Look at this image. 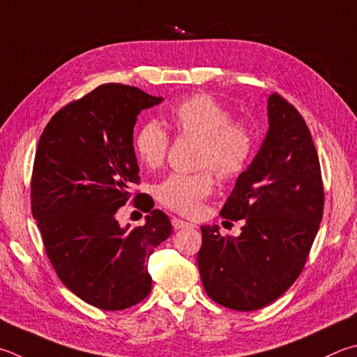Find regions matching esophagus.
I'll return each instance as SVG.
<instances>
[{
  "mask_svg": "<svg viewBox=\"0 0 357 357\" xmlns=\"http://www.w3.org/2000/svg\"><path fill=\"white\" fill-rule=\"evenodd\" d=\"M172 225L174 229H183V228H187V226H192L190 223H187V222H184V220L176 218V217L172 218Z\"/></svg>",
  "mask_w": 357,
  "mask_h": 357,
  "instance_id": "1",
  "label": "esophagus"
}]
</instances>
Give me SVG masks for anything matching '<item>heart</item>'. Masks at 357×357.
<instances>
[{
  "label": "heart",
  "mask_w": 357,
  "mask_h": 357,
  "mask_svg": "<svg viewBox=\"0 0 357 357\" xmlns=\"http://www.w3.org/2000/svg\"><path fill=\"white\" fill-rule=\"evenodd\" d=\"M168 121L179 137L198 139L192 174H170L158 185L159 203L183 215H195L213 190V173L232 181L248 168L255 156L256 134L246 121L232 120L228 107L207 93L192 95L168 109ZM170 137L158 121H145L134 134V154L150 170L164 165ZM214 172H212L211 170Z\"/></svg>",
  "instance_id": "b5f03b06"
}]
</instances>
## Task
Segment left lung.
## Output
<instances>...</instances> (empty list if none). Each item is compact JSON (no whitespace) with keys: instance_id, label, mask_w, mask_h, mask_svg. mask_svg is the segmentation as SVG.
I'll return each instance as SVG.
<instances>
[{"instance_id":"1","label":"left lung","mask_w":357,"mask_h":357,"mask_svg":"<svg viewBox=\"0 0 357 357\" xmlns=\"http://www.w3.org/2000/svg\"><path fill=\"white\" fill-rule=\"evenodd\" d=\"M268 125L257 156L220 212L245 220L242 234L201 226L198 268L206 294L242 312L268 306L296 281L325 207L312 135L296 107L276 92L268 96Z\"/></svg>"}]
</instances>
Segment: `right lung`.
I'll return each instance as SVG.
<instances>
[{"label": "right lung", "mask_w": 357, "mask_h": 357, "mask_svg": "<svg viewBox=\"0 0 357 357\" xmlns=\"http://www.w3.org/2000/svg\"><path fill=\"white\" fill-rule=\"evenodd\" d=\"M160 96L125 84H102L57 111L38 140L31 209L45 251L63 286L102 310H123L150 295L148 257L172 234L140 183L134 125ZM129 199L150 213L147 223L121 229L116 211Z\"/></svg>", "instance_id": "obj_1"}]
</instances>
